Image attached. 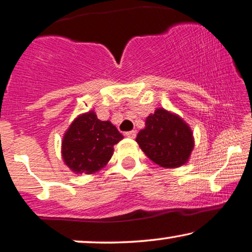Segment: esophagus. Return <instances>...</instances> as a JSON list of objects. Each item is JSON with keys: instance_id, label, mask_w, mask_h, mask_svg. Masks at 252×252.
Instances as JSON below:
<instances>
[{"instance_id": "34e87169", "label": "esophagus", "mask_w": 252, "mask_h": 252, "mask_svg": "<svg viewBox=\"0 0 252 252\" xmlns=\"http://www.w3.org/2000/svg\"><path fill=\"white\" fill-rule=\"evenodd\" d=\"M125 136L129 137V138H134L135 136H136V132H135V130H129V132L125 133Z\"/></svg>"}]
</instances>
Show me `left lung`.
Returning a JSON list of instances; mask_svg holds the SVG:
<instances>
[{
  "label": "left lung",
  "instance_id": "obj_1",
  "mask_svg": "<svg viewBox=\"0 0 252 252\" xmlns=\"http://www.w3.org/2000/svg\"><path fill=\"white\" fill-rule=\"evenodd\" d=\"M136 142L149 159L163 168L185 165L194 148V137L189 124L163 108H157L148 116Z\"/></svg>",
  "mask_w": 252,
  "mask_h": 252
}]
</instances>
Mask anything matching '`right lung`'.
<instances>
[{
    "label": "right lung",
    "mask_w": 252,
    "mask_h": 252,
    "mask_svg": "<svg viewBox=\"0 0 252 252\" xmlns=\"http://www.w3.org/2000/svg\"><path fill=\"white\" fill-rule=\"evenodd\" d=\"M124 136L109 120L97 119L94 110L77 116L63 134L61 157L75 174H94L107 166L114 145Z\"/></svg>",
    "instance_id": "1"
}]
</instances>
